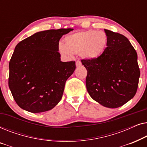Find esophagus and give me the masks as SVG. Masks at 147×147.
I'll list each match as a JSON object with an SVG mask.
<instances>
[{
  "instance_id": "esophagus-1",
  "label": "esophagus",
  "mask_w": 147,
  "mask_h": 147,
  "mask_svg": "<svg viewBox=\"0 0 147 147\" xmlns=\"http://www.w3.org/2000/svg\"><path fill=\"white\" fill-rule=\"evenodd\" d=\"M76 66H77V67H79V66H80V65H82V63H81V61H79V60H78V61H76Z\"/></svg>"
}]
</instances>
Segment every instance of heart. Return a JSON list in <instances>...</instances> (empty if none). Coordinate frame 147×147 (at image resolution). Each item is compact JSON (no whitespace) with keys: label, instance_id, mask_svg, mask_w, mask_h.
<instances>
[{"label":"heart","instance_id":"obj_1","mask_svg":"<svg viewBox=\"0 0 147 147\" xmlns=\"http://www.w3.org/2000/svg\"><path fill=\"white\" fill-rule=\"evenodd\" d=\"M108 37L104 32L90 29L76 32L65 38V44H58L59 53L71 57L80 53L84 59H95L104 53L108 45Z\"/></svg>","mask_w":147,"mask_h":147}]
</instances>
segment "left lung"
Instances as JSON below:
<instances>
[{
  "label": "left lung",
  "mask_w": 147,
  "mask_h": 147,
  "mask_svg": "<svg viewBox=\"0 0 147 147\" xmlns=\"http://www.w3.org/2000/svg\"><path fill=\"white\" fill-rule=\"evenodd\" d=\"M108 45L97 59H82L88 71L87 90L92 99L107 108L123 106L136 93L140 77L137 53L122 34L104 29Z\"/></svg>",
  "instance_id": "1"
}]
</instances>
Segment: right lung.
I'll use <instances>...</instances> for the list:
<instances>
[{
    "instance_id": "1",
    "label": "right lung",
    "mask_w": 147,
    "mask_h": 147,
    "mask_svg": "<svg viewBox=\"0 0 147 147\" xmlns=\"http://www.w3.org/2000/svg\"><path fill=\"white\" fill-rule=\"evenodd\" d=\"M73 29L40 31L19 42L9 62V87L22 109L32 113L51 110L61 100L66 80L76 69L62 62L58 44Z\"/></svg>"
}]
</instances>
